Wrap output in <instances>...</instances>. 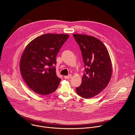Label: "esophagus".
I'll list each match as a JSON object with an SVG mask.
<instances>
[{"label": "esophagus", "instance_id": "esophagus-1", "mask_svg": "<svg viewBox=\"0 0 135 135\" xmlns=\"http://www.w3.org/2000/svg\"><path fill=\"white\" fill-rule=\"evenodd\" d=\"M71 78H72V75L71 74H69L68 76H64V78L65 79H71Z\"/></svg>", "mask_w": 135, "mask_h": 135}]
</instances>
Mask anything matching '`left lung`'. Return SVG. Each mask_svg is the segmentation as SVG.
Wrapping results in <instances>:
<instances>
[{
	"mask_svg": "<svg viewBox=\"0 0 135 135\" xmlns=\"http://www.w3.org/2000/svg\"><path fill=\"white\" fill-rule=\"evenodd\" d=\"M81 50L85 73L81 85L76 88L81 97L89 99L98 94L108 84L112 67L110 56L104 44L93 36L73 35Z\"/></svg>",
	"mask_w": 135,
	"mask_h": 135,
	"instance_id": "8db88e82",
	"label": "left lung"
}]
</instances>
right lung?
<instances>
[{
	"instance_id": "obj_1",
	"label": "right lung",
	"mask_w": 135,
	"mask_h": 135,
	"mask_svg": "<svg viewBox=\"0 0 135 135\" xmlns=\"http://www.w3.org/2000/svg\"><path fill=\"white\" fill-rule=\"evenodd\" d=\"M69 36L46 33L35 38L25 48L20 59V71L27 85L36 93L49 94L58 87L61 79L53 66L57 53Z\"/></svg>"
}]
</instances>
